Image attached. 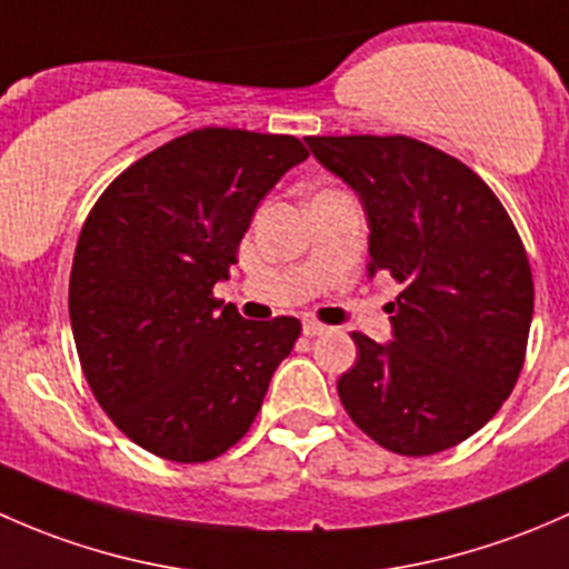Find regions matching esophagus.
<instances>
[{
    "instance_id": "34e87169",
    "label": "esophagus",
    "mask_w": 569,
    "mask_h": 569,
    "mask_svg": "<svg viewBox=\"0 0 569 569\" xmlns=\"http://www.w3.org/2000/svg\"><path fill=\"white\" fill-rule=\"evenodd\" d=\"M328 331H331V328L318 323V320H307V323H303V337H320V333H328Z\"/></svg>"
}]
</instances>
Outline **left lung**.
Segmentation results:
<instances>
[{
    "label": "left lung",
    "instance_id": "left-lung-1",
    "mask_svg": "<svg viewBox=\"0 0 569 569\" xmlns=\"http://www.w3.org/2000/svg\"><path fill=\"white\" fill-rule=\"evenodd\" d=\"M370 221V277L389 273L391 342L353 331L337 380L350 419L389 452L425 458L471 438L518 383L535 282L499 197L473 169L411 137H307Z\"/></svg>",
    "mask_w": 569,
    "mask_h": 569
}]
</instances>
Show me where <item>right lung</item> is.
<instances>
[{
	"label": "right lung",
	"mask_w": 569,
	"mask_h": 569,
	"mask_svg": "<svg viewBox=\"0 0 569 569\" xmlns=\"http://www.w3.org/2000/svg\"><path fill=\"white\" fill-rule=\"evenodd\" d=\"M307 148L284 133L199 128L139 158L98 197L70 268L81 370L148 452L204 462L246 436L296 345V318L243 320L213 296L262 197Z\"/></svg>",
	"instance_id": "add662e5"
}]
</instances>
